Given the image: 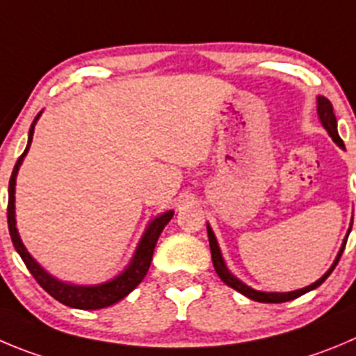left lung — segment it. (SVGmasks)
Listing matches in <instances>:
<instances>
[{"label":"left lung","mask_w":356,"mask_h":356,"mask_svg":"<svg viewBox=\"0 0 356 356\" xmlns=\"http://www.w3.org/2000/svg\"><path fill=\"white\" fill-rule=\"evenodd\" d=\"M318 115H320L321 119V124L325 126V129L328 131V135L332 137V140L335 142L337 145H341V147H344L343 144V138L339 137L337 133V119H335V114H334V108H332V103L330 99L325 98V96H318ZM353 225V223H351ZM351 228L348 230V235H350ZM207 234H209V244H211V254H212V264H214V268H216V274L221 277V281L223 283H227L228 286L234 288V290H237L238 293L245 295V297H249L251 300H257V302H267V304H281V302H288V300H293V298L300 297V295L307 293V291L314 290V288L320 286L321 283H323L325 279L328 277V275L332 274V270L335 268V265L339 264V260H341V254H343L344 251V245H346V241H348V235L346 238H344V244L343 248H341V251H339L337 258H335L334 265L330 267V270L327 272V274L323 275L321 279H318L316 283H313L311 286H305L302 288V290H297V291H290V293H265V291H257L253 290V288H249L248 284H244L242 281H238L235 275H232L230 272H228L227 265H225L223 261V257H221V251H219V245L218 242H216V237L214 234H212L211 228L207 227Z\"/></svg>","instance_id":"obj_1"}]
</instances>
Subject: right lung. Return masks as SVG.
Listing matches in <instances>:
<instances>
[{
    "mask_svg": "<svg viewBox=\"0 0 356 356\" xmlns=\"http://www.w3.org/2000/svg\"><path fill=\"white\" fill-rule=\"evenodd\" d=\"M40 115V114H38ZM38 115L33 121L31 128H29V138H28V145H26V151L19 156L17 163H15V167H13L12 175H10V182H8V209H6V216H8V232L10 237H12L13 245L17 249V253L21 254L22 261L26 264L28 270L31 272L33 277L36 279V283L43 288V290L47 291L51 297H54L56 300H59L61 304L68 305V307H75V309H103L108 307V305L115 304L121 298H124L126 295L129 293L131 290L138 286L142 279L145 277L147 274L149 267H151V260H152V253H154L156 242H158L159 235H161L163 228L167 227L168 221L172 219L174 212L168 211L165 214H161L159 218H156L149 228L145 230L144 237H142L140 244L137 248V253L133 257L131 264L129 267L122 272L121 275H118L115 279L108 281L105 284H98V286H73V284H66L54 279L52 275H49L47 272L43 270L38 264L31 258V254L26 251L24 244L21 242V237L17 234V228H15V211H13V202H15V177H17V170L21 167L22 158L28 152L29 145H31L33 140V131H35V122L38 119Z\"/></svg>",
    "mask_w": 356,
    "mask_h": 356,
    "instance_id": "right-lung-1",
    "label": "right lung"
}]
</instances>
